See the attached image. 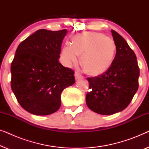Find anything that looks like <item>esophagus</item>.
Returning a JSON list of instances; mask_svg holds the SVG:
<instances>
[{"mask_svg": "<svg viewBox=\"0 0 149 149\" xmlns=\"http://www.w3.org/2000/svg\"><path fill=\"white\" fill-rule=\"evenodd\" d=\"M74 77H75V79L77 80V79L81 78V77H82V76H81V74H79L78 72H74Z\"/></svg>", "mask_w": 149, "mask_h": 149, "instance_id": "1", "label": "esophagus"}]
</instances>
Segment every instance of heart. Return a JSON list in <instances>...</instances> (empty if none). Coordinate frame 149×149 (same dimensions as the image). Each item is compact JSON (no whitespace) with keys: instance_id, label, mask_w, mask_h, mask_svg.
I'll return each instance as SVG.
<instances>
[{"instance_id":"b5f03b06","label":"heart","mask_w":149,"mask_h":149,"mask_svg":"<svg viewBox=\"0 0 149 149\" xmlns=\"http://www.w3.org/2000/svg\"><path fill=\"white\" fill-rule=\"evenodd\" d=\"M116 46L111 38L102 33L85 32L72 38V45L62 49L61 59L67 66L76 64L81 56V65L91 76L104 73L111 66L115 58Z\"/></svg>"}]
</instances>
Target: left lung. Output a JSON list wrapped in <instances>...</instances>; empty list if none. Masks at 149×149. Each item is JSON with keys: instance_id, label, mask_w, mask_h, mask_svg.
Masks as SVG:
<instances>
[{"instance_id": "1", "label": "left lung", "mask_w": 149, "mask_h": 149, "mask_svg": "<svg viewBox=\"0 0 149 149\" xmlns=\"http://www.w3.org/2000/svg\"><path fill=\"white\" fill-rule=\"evenodd\" d=\"M111 32L116 46L111 66L103 74L87 78V107L105 115L122 111L130 104L138 89L140 75L135 53L119 34L113 30Z\"/></svg>"}]
</instances>
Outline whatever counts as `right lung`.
Listing matches in <instances>:
<instances>
[{
    "instance_id": "1",
    "label": "right lung",
    "mask_w": 149,
    "mask_h": 149,
    "mask_svg": "<svg viewBox=\"0 0 149 149\" xmlns=\"http://www.w3.org/2000/svg\"><path fill=\"white\" fill-rule=\"evenodd\" d=\"M67 30L40 29L17 47L11 65V86L26 111L48 115L61 106V93L74 83V70L59 62Z\"/></svg>"
}]
</instances>
